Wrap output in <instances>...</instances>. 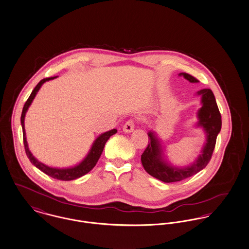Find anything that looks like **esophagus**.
Returning a JSON list of instances; mask_svg holds the SVG:
<instances>
[{
    "label": "esophagus",
    "instance_id": "1",
    "mask_svg": "<svg viewBox=\"0 0 249 249\" xmlns=\"http://www.w3.org/2000/svg\"><path fill=\"white\" fill-rule=\"evenodd\" d=\"M123 131L124 133H131L134 131V121L133 120H129L127 121L124 125L123 126Z\"/></svg>",
    "mask_w": 249,
    "mask_h": 249
}]
</instances>
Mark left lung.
Masks as SVG:
<instances>
[{
    "label": "left lung",
    "instance_id": "1",
    "mask_svg": "<svg viewBox=\"0 0 249 249\" xmlns=\"http://www.w3.org/2000/svg\"><path fill=\"white\" fill-rule=\"evenodd\" d=\"M179 76L183 77L191 83H196L198 81L186 73H180ZM196 94L201 96V107H199L196 112L197 122L195 125L204 131L206 142L200 151L201 154L193 163L185 167L172 165L164 156V147L157 133L153 130L147 133L149 144L142 155V164L144 170L151 176L164 183L179 182L195 175L207 166L213 155L217 135L221 130V115L216 105L214 95L210 89L199 90Z\"/></svg>",
    "mask_w": 249,
    "mask_h": 249
}]
</instances>
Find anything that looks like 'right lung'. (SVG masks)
<instances>
[{
  "mask_svg": "<svg viewBox=\"0 0 249 249\" xmlns=\"http://www.w3.org/2000/svg\"><path fill=\"white\" fill-rule=\"evenodd\" d=\"M56 78H58V76L42 79L39 83L36 86V88L33 90V92L31 93V95L29 96V98H28V100L25 103V105L23 107L21 117H20V123H21V126H22V132H23V142H24V147H25V152H26L27 157H29L31 163L33 165H35L38 170L43 171L44 173H46L47 175L53 177L54 179H58V180H62V181H71V180L78 179L79 177L85 175L86 173H88L90 170L93 169V167L96 165L99 157L103 152L106 142L110 138V136L117 133V129H111V130L107 131L105 133L100 134L95 139V141L92 142V146H91L87 156L84 157L83 160L80 161L79 164H77L73 167L53 168V167H50V166L38 161L36 157L33 156L31 151L29 150L28 142H27L25 126H24V120H25L27 110H28V108H29L31 104L33 103V100L35 99L36 93L39 91L41 86L46 81H49V80H52V79H56Z\"/></svg>",
  "mask_w": 249,
  "mask_h": 249,
  "instance_id": "add662e5",
  "label": "right lung"
}]
</instances>
